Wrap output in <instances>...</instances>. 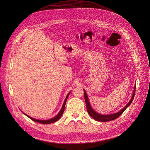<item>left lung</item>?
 I'll return each mask as SVG.
<instances>
[{
    "label": "left lung",
    "mask_w": 150,
    "mask_h": 150,
    "mask_svg": "<svg viewBox=\"0 0 150 150\" xmlns=\"http://www.w3.org/2000/svg\"><path fill=\"white\" fill-rule=\"evenodd\" d=\"M135 92H136V86H134V89L133 94H132V98H131V100L129 101V103L127 104V105H126L121 110V111H120L119 112H118L117 113H115V114H113L101 115V114L97 113L96 111H93V109L92 108V107L90 105L87 94H86V91L84 90V100H85V102H86V108H87V111H88L89 114L93 118V119H94L98 121V122H108V121H111V120H115V119H117V118L119 117L120 115H121L123 114V112L125 111V110L127 109L130 105V104L132 103V101L134 99V97Z\"/></svg>",
    "instance_id": "8db88e82"
}]
</instances>
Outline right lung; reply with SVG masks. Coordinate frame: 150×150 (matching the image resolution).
I'll use <instances>...</instances> for the list:
<instances>
[{"mask_svg": "<svg viewBox=\"0 0 150 150\" xmlns=\"http://www.w3.org/2000/svg\"><path fill=\"white\" fill-rule=\"evenodd\" d=\"M70 92L67 94V96H66V98H65V100H64V103H63V105H62V107L61 109V111H59V112L58 114V115L57 116H55L54 118H52V119H49V120H37V119H33V118H31L30 117H29L28 115H27V114H24L25 115H27L28 117H29L30 119L31 120H33L34 122H38V123H42V124H49V123H54L55 122L58 121L60 118L61 117L63 112H64V109H65V105H66V101H67V99L69 96Z\"/></svg>", "mask_w": 150, "mask_h": 150, "instance_id": "add662e5", "label": "right lung"}]
</instances>
